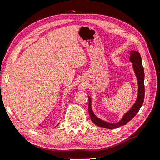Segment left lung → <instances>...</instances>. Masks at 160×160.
<instances>
[{
  "mask_svg": "<svg viewBox=\"0 0 160 160\" xmlns=\"http://www.w3.org/2000/svg\"><path fill=\"white\" fill-rule=\"evenodd\" d=\"M129 61L132 62V67L134 71V72L136 76L138 84V91L137 95V99L135 101V103L132 106L131 109L125 113L122 118L121 119L119 122L112 123H109L99 119L93 113L91 108V98L89 96V113L91 120L94 124L98 125L99 127L105 128L107 129H115L118 128L120 126H122L128 123L130 120H132L135 115H136L139 110L141 108L143 105L144 96H145V89H144V69L142 65V57L140 56L139 52L136 51H129Z\"/></svg>",
  "mask_w": 160,
  "mask_h": 160,
  "instance_id": "8db88e82",
  "label": "left lung"
}]
</instances>
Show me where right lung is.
<instances>
[{"label":"right lung","instance_id":"obj_1","mask_svg":"<svg viewBox=\"0 0 160 160\" xmlns=\"http://www.w3.org/2000/svg\"><path fill=\"white\" fill-rule=\"evenodd\" d=\"M58 125H59V123H58V124L57 125V126H58ZM57 126H56V127H57Z\"/></svg>","mask_w":160,"mask_h":160}]
</instances>
